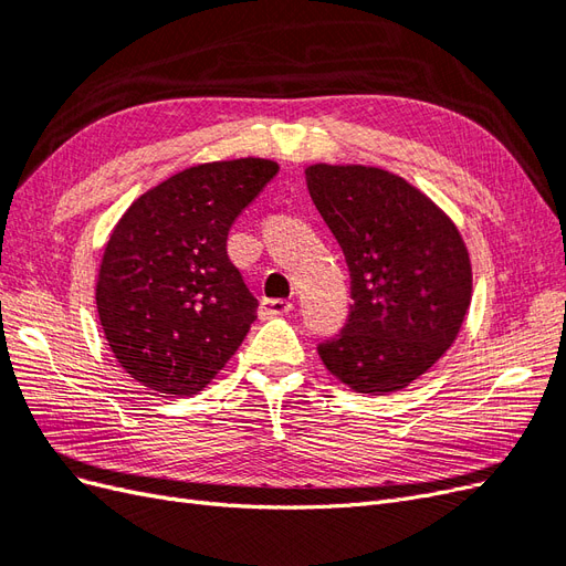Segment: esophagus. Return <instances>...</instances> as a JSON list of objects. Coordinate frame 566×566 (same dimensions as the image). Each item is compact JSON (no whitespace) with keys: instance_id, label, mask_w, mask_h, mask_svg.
<instances>
[{"instance_id":"1","label":"esophagus","mask_w":566,"mask_h":566,"mask_svg":"<svg viewBox=\"0 0 566 566\" xmlns=\"http://www.w3.org/2000/svg\"><path fill=\"white\" fill-rule=\"evenodd\" d=\"M293 310V302L287 300H262L260 304V316L262 318H273V316H283Z\"/></svg>"}]
</instances>
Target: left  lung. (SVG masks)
I'll return each instance as SVG.
<instances>
[{"label": "left lung", "mask_w": 566, "mask_h": 566, "mask_svg": "<svg viewBox=\"0 0 566 566\" xmlns=\"http://www.w3.org/2000/svg\"><path fill=\"white\" fill-rule=\"evenodd\" d=\"M306 184L345 252L349 318L318 354L364 394L403 389L432 368L465 318L472 293L462 238L418 188L378 167L314 165Z\"/></svg>", "instance_id": "left-lung-1"}]
</instances>
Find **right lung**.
<instances>
[{
	"mask_svg": "<svg viewBox=\"0 0 566 566\" xmlns=\"http://www.w3.org/2000/svg\"><path fill=\"white\" fill-rule=\"evenodd\" d=\"M279 165L208 163L150 188L117 221L101 262L96 310L134 380L198 394L256 318V297L227 252L229 229Z\"/></svg>",
	"mask_w": 566,
	"mask_h": 566,
	"instance_id": "obj_1",
	"label": "right lung"
}]
</instances>
